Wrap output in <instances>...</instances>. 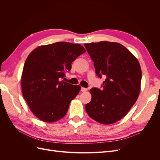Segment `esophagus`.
I'll return each instance as SVG.
<instances>
[{"label": "esophagus", "mask_w": 160, "mask_h": 160, "mask_svg": "<svg viewBox=\"0 0 160 160\" xmlns=\"http://www.w3.org/2000/svg\"><path fill=\"white\" fill-rule=\"evenodd\" d=\"M81 90L82 92H85L88 89H87L86 88H81Z\"/></svg>", "instance_id": "obj_1"}]
</instances>
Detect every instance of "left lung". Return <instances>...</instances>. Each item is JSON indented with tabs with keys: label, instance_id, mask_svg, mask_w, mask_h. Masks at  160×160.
<instances>
[{
	"label": "left lung",
	"instance_id": "obj_1",
	"mask_svg": "<svg viewBox=\"0 0 160 160\" xmlns=\"http://www.w3.org/2000/svg\"><path fill=\"white\" fill-rule=\"evenodd\" d=\"M94 62L96 74L105 76L103 89L92 88L85 110L89 117L109 125L125 117L136 102L141 90L142 69L138 59L118 42L100 41L85 44Z\"/></svg>",
	"mask_w": 160,
	"mask_h": 160
}]
</instances>
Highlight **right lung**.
<instances>
[{"mask_svg": "<svg viewBox=\"0 0 160 160\" xmlns=\"http://www.w3.org/2000/svg\"><path fill=\"white\" fill-rule=\"evenodd\" d=\"M85 52L79 44L58 42L38 47L28 55L22 72L21 89L37 118L52 123L66 115L81 87L61 79L65 71L71 70L72 62Z\"/></svg>", "mask_w": 160, "mask_h": 160, "instance_id": "1", "label": "right lung"}]
</instances>
